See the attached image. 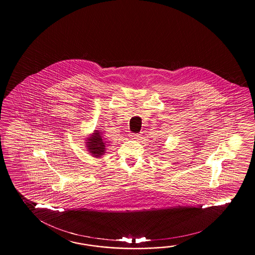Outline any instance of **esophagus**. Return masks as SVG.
Masks as SVG:
<instances>
[{"label": "esophagus", "mask_w": 255, "mask_h": 255, "mask_svg": "<svg viewBox=\"0 0 255 255\" xmlns=\"http://www.w3.org/2000/svg\"><path fill=\"white\" fill-rule=\"evenodd\" d=\"M129 137L131 139H138L139 138V135L138 134L130 133L129 135Z\"/></svg>", "instance_id": "34e87169"}]
</instances>
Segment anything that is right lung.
<instances>
[{"instance_id":"1","label":"right lung","mask_w":255,"mask_h":255,"mask_svg":"<svg viewBox=\"0 0 255 255\" xmlns=\"http://www.w3.org/2000/svg\"><path fill=\"white\" fill-rule=\"evenodd\" d=\"M107 138H105L102 130L94 129L92 134L88 136L85 139V146L89 154H92L93 157H101L107 151Z\"/></svg>"}]
</instances>
